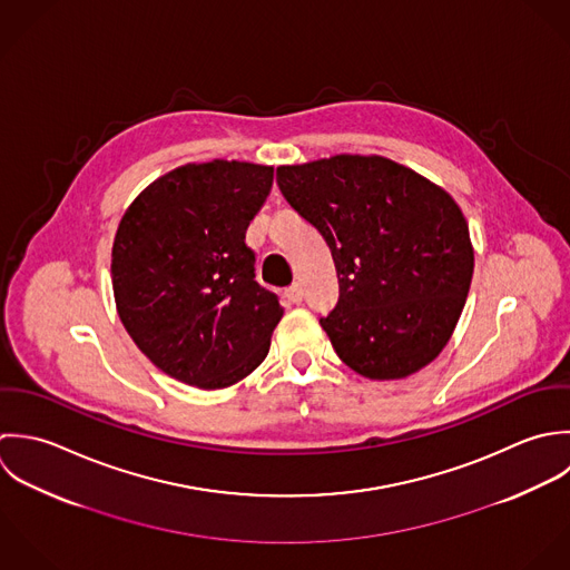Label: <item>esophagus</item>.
I'll return each mask as SVG.
<instances>
[{"mask_svg":"<svg viewBox=\"0 0 570 570\" xmlns=\"http://www.w3.org/2000/svg\"><path fill=\"white\" fill-rule=\"evenodd\" d=\"M284 297H286L291 304H302V299H304V291H302V286H299V284H293V286H288V288H286Z\"/></svg>","mask_w":570,"mask_h":570,"instance_id":"esophagus-1","label":"esophagus"}]
</instances>
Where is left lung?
<instances>
[{
  "instance_id": "8db88e82",
  "label": "left lung",
  "mask_w": 570,
  "mask_h": 570,
  "mask_svg": "<svg viewBox=\"0 0 570 570\" xmlns=\"http://www.w3.org/2000/svg\"><path fill=\"white\" fill-rule=\"evenodd\" d=\"M277 185L333 250L340 302L320 324L343 363L372 381L432 363L452 340L473 275L454 198L374 154L282 165Z\"/></svg>"
}]
</instances>
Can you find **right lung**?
<instances>
[{
  "mask_svg": "<svg viewBox=\"0 0 570 570\" xmlns=\"http://www.w3.org/2000/svg\"><path fill=\"white\" fill-rule=\"evenodd\" d=\"M271 187L268 165L187 163L122 214L112 246L116 313L171 379L220 390L266 358L284 308L255 282L244 237Z\"/></svg>",
  "mask_w": 570,
  "mask_h": 570,
  "instance_id": "add662e5",
  "label": "right lung"
}]
</instances>
